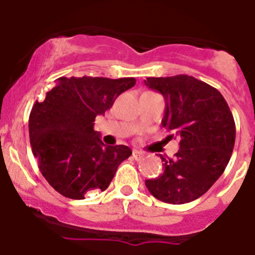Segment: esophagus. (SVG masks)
Wrapping results in <instances>:
<instances>
[{
	"label": "esophagus",
	"mask_w": 255,
	"mask_h": 255,
	"mask_svg": "<svg viewBox=\"0 0 255 255\" xmlns=\"http://www.w3.org/2000/svg\"><path fill=\"white\" fill-rule=\"evenodd\" d=\"M144 155H145V154H144L143 151L133 150V158H134L135 160H140V159L144 158Z\"/></svg>",
	"instance_id": "obj_1"
}]
</instances>
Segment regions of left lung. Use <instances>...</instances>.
Returning <instances> with one entry per match:
<instances>
[{"mask_svg": "<svg viewBox=\"0 0 255 255\" xmlns=\"http://www.w3.org/2000/svg\"><path fill=\"white\" fill-rule=\"evenodd\" d=\"M165 99L163 127L179 139L174 159H163V174L145 180L155 199L181 205L199 199L223 174L236 140L233 115L221 92L189 75L146 78Z\"/></svg>", "mask_w": 255, "mask_h": 255, "instance_id": "left-lung-1", "label": "left lung"}]
</instances>
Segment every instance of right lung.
Wrapping results in <instances>:
<instances>
[{"instance_id":"obj_1","label":"right lung","mask_w":255,"mask_h":255,"mask_svg":"<svg viewBox=\"0 0 255 255\" xmlns=\"http://www.w3.org/2000/svg\"><path fill=\"white\" fill-rule=\"evenodd\" d=\"M43 102L29 115L32 151L45 180L55 191L73 200L105 190L118 165L130 156L127 145H105L94 129L97 115H105L134 78L82 76L59 78Z\"/></svg>"}]
</instances>
